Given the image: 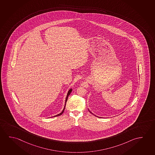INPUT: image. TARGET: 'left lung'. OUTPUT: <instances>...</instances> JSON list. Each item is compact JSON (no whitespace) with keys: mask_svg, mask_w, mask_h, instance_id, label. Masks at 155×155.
<instances>
[{"mask_svg":"<svg viewBox=\"0 0 155 155\" xmlns=\"http://www.w3.org/2000/svg\"><path fill=\"white\" fill-rule=\"evenodd\" d=\"M90 113H91V111H90Z\"/></svg>","mask_w":155,"mask_h":155,"instance_id":"left-lung-1","label":"left lung"}]
</instances>
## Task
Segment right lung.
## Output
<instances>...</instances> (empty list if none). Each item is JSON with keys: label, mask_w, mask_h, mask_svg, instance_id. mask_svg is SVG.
I'll list each match as a JSON object with an SVG mask.
<instances>
[{"label": "right lung", "mask_w": 155, "mask_h": 155, "mask_svg": "<svg viewBox=\"0 0 155 155\" xmlns=\"http://www.w3.org/2000/svg\"><path fill=\"white\" fill-rule=\"evenodd\" d=\"M71 91H72V89H71L70 90H69L68 92V93H67V95L66 98V102H65V106H64V109H63V110L62 111L61 113L59 114H58L57 115L54 116V117H56V116H60L61 115H62L63 113H64V109H65V107H66V103L67 102V99H68V96H69V95H70V94L71 93Z\"/></svg>", "instance_id": "1"}]
</instances>
